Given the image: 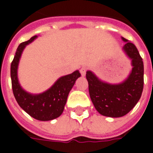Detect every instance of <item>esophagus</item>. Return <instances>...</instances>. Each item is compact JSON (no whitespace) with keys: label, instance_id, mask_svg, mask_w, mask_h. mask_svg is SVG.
Listing matches in <instances>:
<instances>
[{"label":"esophagus","instance_id":"1","mask_svg":"<svg viewBox=\"0 0 153 153\" xmlns=\"http://www.w3.org/2000/svg\"><path fill=\"white\" fill-rule=\"evenodd\" d=\"M86 68L85 67H82L81 69H80V73L82 74V76H85V74H86Z\"/></svg>","mask_w":153,"mask_h":153}]
</instances>
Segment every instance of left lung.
Masks as SVG:
<instances>
[{"mask_svg": "<svg viewBox=\"0 0 153 153\" xmlns=\"http://www.w3.org/2000/svg\"><path fill=\"white\" fill-rule=\"evenodd\" d=\"M125 42L123 51L131 60L132 70L127 79L116 84L103 82L92 71H87L88 91L94 107L101 115L121 117L131 111L141 97L143 89V62L134 44Z\"/></svg>", "mask_w": 153, "mask_h": 153, "instance_id": "1", "label": "left lung"}]
</instances>
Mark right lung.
Masks as SVG:
<instances>
[{
  "mask_svg": "<svg viewBox=\"0 0 153 153\" xmlns=\"http://www.w3.org/2000/svg\"><path fill=\"white\" fill-rule=\"evenodd\" d=\"M37 38L38 36H33L19 45L10 65L12 89L17 102L25 111L36 120L48 121L62 114L70 90L81 74L79 70H75L70 74L60 77L49 89L39 94H32L23 89L18 79L19 62L25 47Z\"/></svg>",
  "mask_w": 153,
  "mask_h": 153,
  "instance_id": "obj_1",
  "label": "right lung"
}]
</instances>
